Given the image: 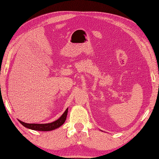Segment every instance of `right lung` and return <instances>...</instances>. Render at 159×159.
<instances>
[{
    "instance_id": "obj_1",
    "label": "right lung",
    "mask_w": 159,
    "mask_h": 159,
    "mask_svg": "<svg viewBox=\"0 0 159 159\" xmlns=\"http://www.w3.org/2000/svg\"><path fill=\"white\" fill-rule=\"evenodd\" d=\"M67 111H68V108H67L66 110L65 111L62 116H61L58 120L52 121L51 123H48V124H28L25 123L24 121H22L18 120L20 123L24 126L29 128V129L34 130H39V131H50L53 130L57 128H59L65 122L66 120L67 115Z\"/></svg>"
}]
</instances>
